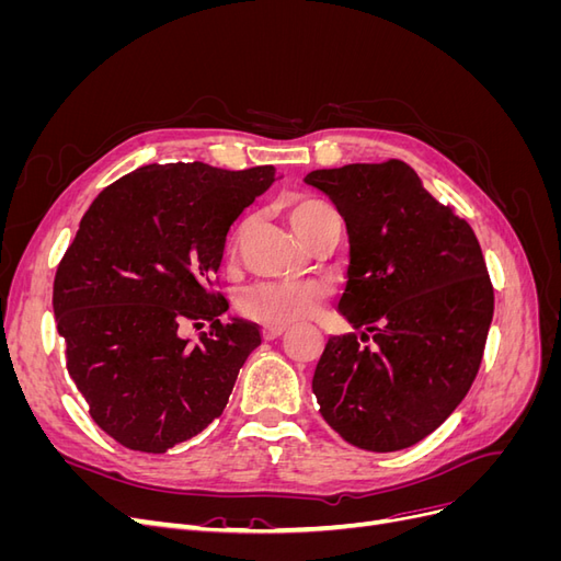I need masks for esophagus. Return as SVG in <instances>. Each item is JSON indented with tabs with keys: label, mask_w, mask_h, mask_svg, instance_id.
Masks as SVG:
<instances>
[{
	"label": "esophagus",
	"mask_w": 561,
	"mask_h": 561,
	"mask_svg": "<svg viewBox=\"0 0 561 561\" xmlns=\"http://www.w3.org/2000/svg\"><path fill=\"white\" fill-rule=\"evenodd\" d=\"M283 332H287V325H283V322H274V325H264V328H262L264 339H276V336H280Z\"/></svg>",
	"instance_id": "1"
}]
</instances>
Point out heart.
<instances>
[{
  "label": "heart",
  "mask_w": 561,
  "mask_h": 561,
  "mask_svg": "<svg viewBox=\"0 0 561 561\" xmlns=\"http://www.w3.org/2000/svg\"><path fill=\"white\" fill-rule=\"evenodd\" d=\"M287 215L301 239L309 241L313 231L336 213L325 201L297 196L287 203ZM325 297L328 287L318 280H266L248 287L239 307L248 318L262 322H295L309 318Z\"/></svg>",
  "instance_id": "obj_1"
}]
</instances>
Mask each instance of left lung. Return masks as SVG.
I'll use <instances>...</instances> for the list:
<instances>
[{
    "label": "left lung",
    "mask_w": 561,
    "mask_h": 561,
    "mask_svg": "<svg viewBox=\"0 0 561 561\" xmlns=\"http://www.w3.org/2000/svg\"><path fill=\"white\" fill-rule=\"evenodd\" d=\"M304 182L344 217L351 248L339 311L363 328L328 339L313 375L320 414L360 449L412 447L478 377L494 318L480 243L404 161L311 171ZM369 331L373 344L360 345Z\"/></svg>",
    "instance_id": "obj_1"
}]
</instances>
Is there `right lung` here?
Listing matches in <instances>:
<instances>
[{
    "mask_svg": "<svg viewBox=\"0 0 561 561\" xmlns=\"http://www.w3.org/2000/svg\"><path fill=\"white\" fill-rule=\"evenodd\" d=\"M274 180V165H142L81 217L54 313L67 371L118 445L163 454L222 414L262 336L254 322H222L229 304L208 287L229 227ZM186 319L211 322L196 345L179 336Z\"/></svg>",
    "mask_w": 561,
    "mask_h": 561,
    "instance_id": "obj_1",
    "label": "right lung"
}]
</instances>
